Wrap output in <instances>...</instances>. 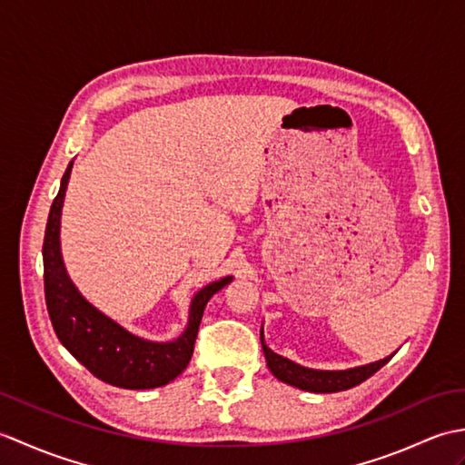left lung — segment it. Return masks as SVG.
Wrapping results in <instances>:
<instances>
[{"label":"left lung","mask_w":465,"mask_h":465,"mask_svg":"<svg viewBox=\"0 0 465 465\" xmlns=\"http://www.w3.org/2000/svg\"><path fill=\"white\" fill-rule=\"evenodd\" d=\"M262 340V348L265 353V361H268L270 371L283 383H290L293 388H300L305 391H313V393H333V391H343L350 390L353 385H358L365 381L368 378L383 368L385 363L391 360L383 358L375 363L368 365H360V368H351V370H340V371H323V370H312V368H303L300 363H293L292 360L283 358V355L272 351L268 345L263 341V330L260 333Z\"/></svg>","instance_id":"obj_1"}]
</instances>
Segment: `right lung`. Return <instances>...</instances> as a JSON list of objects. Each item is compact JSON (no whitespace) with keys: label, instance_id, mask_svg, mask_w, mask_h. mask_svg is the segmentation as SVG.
Here are the masks:
<instances>
[{"label":"right lung","instance_id":"right-lung-1","mask_svg":"<svg viewBox=\"0 0 465 465\" xmlns=\"http://www.w3.org/2000/svg\"><path fill=\"white\" fill-rule=\"evenodd\" d=\"M74 162L67 165L62 185L49 210L44 238L45 303L54 330L64 348L85 365L97 380L124 390H152L170 383L192 360L193 345L207 302L233 278L227 275L197 292L190 305L187 328L173 341L137 338L87 302L65 272L59 250V223Z\"/></svg>","mask_w":465,"mask_h":465}]
</instances>
